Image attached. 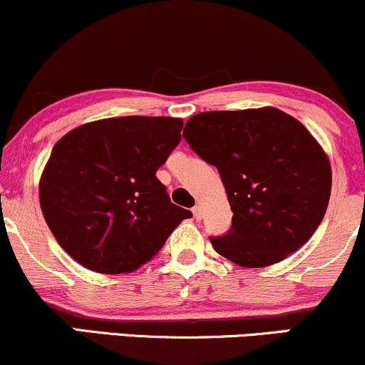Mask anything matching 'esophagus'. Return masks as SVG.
I'll list each match as a JSON object with an SVG mask.
<instances>
[{"instance_id":"1","label":"esophagus","mask_w":365,"mask_h":365,"mask_svg":"<svg viewBox=\"0 0 365 365\" xmlns=\"http://www.w3.org/2000/svg\"><path fill=\"white\" fill-rule=\"evenodd\" d=\"M192 212H193V217H195L197 220H200L202 219V214H204V210H202V205H195L192 209Z\"/></svg>"}]
</instances>
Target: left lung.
Segmentation results:
<instances>
[{
    "label": "left lung",
    "instance_id": "1",
    "mask_svg": "<svg viewBox=\"0 0 365 365\" xmlns=\"http://www.w3.org/2000/svg\"><path fill=\"white\" fill-rule=\"evenodd\" d=\"M183 129L190 148L219 170L232 225L210 237L220 256L244 267L283 261L313 236L330 200V160L312 133L271 108L209 110Z\"/></svg>",
    "mask_w": 365,
    "mask_h": 365
}]
</instances>
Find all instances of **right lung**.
I'll return each instance as SVG.
<instances>
[{"instance_id": "obj_1", "label": "right lung", "mask_w": 365, "mask_h": 365, "mask_svg": "<svg viewBox=\"0 0 365 365\" xmlns=\"http://www.w3.org/2000/svg\"><path fill=\"white\" fill-rule=\"evenodd\" d=\"M182 128L180 118H109L55 143L38 195L68 256L96 273H133L190 219L155 175L182 140Z\"/></svg>"}]
</instances>
